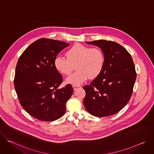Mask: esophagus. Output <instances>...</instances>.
<instances>
[{
    "label": "esophagus",
    "instance_id": "34e87169",
    "mask_svg": "<svg viewBox=\"0 0 154 154\" xmlns=\"http://www.w3.org/2000/svg\"><path fill=\"white\" fill-rule=\"evenodd\" d=\"M80 86H73V88H74V91H76V90H77L78 89H79V88H80Z\"/></svg>",
    "mask_w": 154,
    "mask_h": 154
}]
</instances>
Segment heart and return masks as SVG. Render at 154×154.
Returning a JSON list of instances; mask_svg holds the SVG:
<instances>
[{
	"instance_id": "1",
	"label": "heart",
	"mask_w": 154,
	"mask_h": 154,
	"mask_svg": "<svg viewBox=\"0 0 154 154\" xmlns=\"http://www.w3.org/2000/svg\"><path fill=\"white\" fill-rule=\"evenodd\" d=\"M66 54L67 58L56 57L54 64L55 69L64 75L70 74L77 64V71L66 79V83L79 86L88 77L98 76L103 69L104 55L99 49L76 44Z\"/></svg>"
}]
</instances>
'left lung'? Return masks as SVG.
<instances>
[{"label": "left lung", "mask_w": 154, "mask_h": 154, "mask_svg": "<svg viewBox=\"0 0 154 154\" xmlns=\"http://www.w3.org/2000/svg\"><path fill=\"white\" fill-rule=\"evenodd\" d=\"M100 48L104 64L100 74L83 87V105L91 115L104 117L119 112L133 93L137 74L132 58L119 44L106 40L86 42Z\"/></svg>", "instance_id": "obj_1"}]
</instances>
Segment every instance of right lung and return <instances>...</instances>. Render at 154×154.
<instances>
[{
    "mask_svg": "<svg viewBox=\"0 0 154 154\" xmlns=\"http://www.w3.org/2000/svg\"><path fill=\"white\" fill-rule=\"evenodd\" d=\"M69 45L61 41L39 39L18 60L14 88L21 106L37 119L53 121L65 113L66 103L74 90L69 84L58 88L63 79L54 61L59 52Z\"/></svg>",
    "mask_w": 154,
    "mask_h": 154,
    "instance_id": "1",
    "label": "right lung"
}]
</instances>
